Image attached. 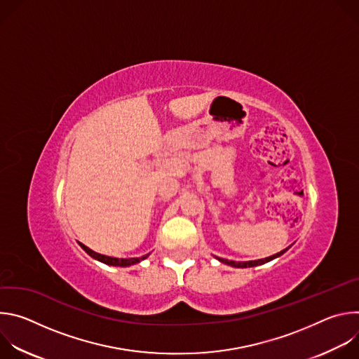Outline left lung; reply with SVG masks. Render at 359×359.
I'll use <instances>...</instances> for the list:
<instances>
[{
	"instance_id": "obj_1",
	"label": "left lung",
	"mask_w": 359,
	"mask_h": 359,
	"mask_svg": "<svg viewBox=\"0 0 359 359\" xmlns=\"http://www.w3.org/2000/svg\"><path fill=\"white\" fill-rule=\"evenodd\" d=\"M287 250H288V248H285V250H283V251H280V252H277V254H274V255H270V257H266V259H262V260H254V262H233V260H224V259H219V257H217V260L222 262V263H224V264H227V266H231V267L247 269V267L262 266V264H264V263H269V262H271V260L280 257V255L284 254Z\"/></svg>"
}]
</instances>
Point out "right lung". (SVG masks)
Returning a JSON list of instances; mask_svg holds the SVG:
<instances>
[{
    "instance_id": "right-lung-1",
    "label": "right lung",
    "mask_w": 359,
    "mask_h": 359,
    "mask_svg": "<svg viewBox=\"0 0 359 359\" xmlns=\"http://www.w3.org/2000/svg\"><path fill=\"white\" fill-rule=\"evenodd\" d=\"M79 245L90 255V257H93L95 260L100 262V263H105L108 266H119V267H128V266H133L136 263H140L142 260H144L147 257V254L143 255V257H135V259H115V257H108V255H104V254H99V252H95L93 250H90L89 247H86L85 244L79 243Z\"/></svg>"
}]
</instances>
